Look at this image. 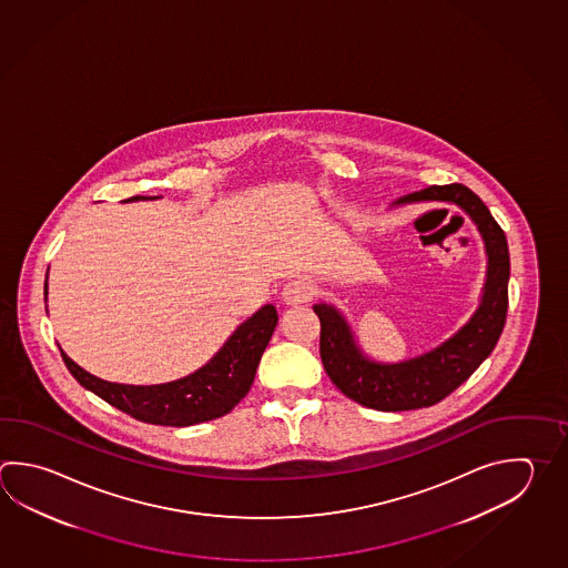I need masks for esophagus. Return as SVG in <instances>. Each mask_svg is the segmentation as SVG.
<instances>
[{
	"instance_id": "34e87169",
	"label": "esophagus",
	"mask_w": 568,
	"mask_h": 568,
	"mask_svg": "<svg viewBox=\"0 0 568 568\" xmlns=\"http://www.w3.org/2000/svg\"><path fill=\"white\" fill-rule=\"evenodd\" d=\"M315 295V287L311 285L310 281L305 278H297V281H291L285 287H283V301L287 305H303L311 301V297Z\"/></svg>"
}]
</instances>
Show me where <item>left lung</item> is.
<instances>
[{"instance_id":"1","label":"left lung","mask_w":568,"mask_h":568,"mask_svg":"<svg viewBox=\"0 0 568 568\" xmlns=\"http://www.w3.org/2000/svg\"><path fill=\"white\" fill-rule=\"evenodd\" d=\"M416 203L460 206L484 241L486 277L480 301L458 332L416 357L377 362L362 349L342 311L332 303L313 305L322 322L320 352L329 379L349 399L377 412H406L442 402L493 354L506 322L510 255L504 231L486 204L464 184H446L406 194L392 209Z\"/></svg>"}]
</instances>
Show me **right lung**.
Instances as JSON below:
<instances>
[{
  "mask_svg": "<svg viewBox=\"0 0 568 568\" xmlns=\"http://www.w3.org/2000/svg\"><path fill=\"white\" fill-rule=\"evenodd\" d=\"M154 199L161 196H132L122 203ZM43 300L48 301V277L43 283ZM277 322L275 305H263L231 333L223 347L203 367L181 379L156 386H132L100 379L72 362L62 347L60 352L78 384L94 392L110 406L119 407L120 412L146 424L186 428L225 416L248 394L261 355L271 342Z\"/></svg>",
  "mask_w": 568,
  "mask_h": 568,
  "instance_id": "add662e5",
  "label": "right lung"
}]
</instances>
